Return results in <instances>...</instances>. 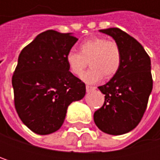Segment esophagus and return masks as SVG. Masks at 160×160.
I'll list each match as a JSON object with an SVG mask.
<instances>
[{"instance_id": "1", "label": "esophagus", "mask_w": 160, "mask_h": 160, "mask_svg": "<svg viewBox=\"0 0 160 160\" xmlns=\"http://www.w3.org/2000/svg\"><path fill=\"white\" fill-rule=\"evenodd\" d=\"M94 89H96L95 87H92V86H89V85H86V91L89 92H91V91H92V90H94Z\"/></svg>"}]
</instances>
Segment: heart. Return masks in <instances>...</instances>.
I'll return each mask as SVG.
<instances>
[{"label": "heart", "instance_id": "obj_1", "mask_svg": "<svg viewBox=\"0 0 160 160\" xmlns=\"http://www.w3.org/2000/svg\"><path fill=\"white\" fill-rule=\"evenodd\" d=\"M79 52L70 51L66 55L67 65L74 75L80 77L89 61L91 68L84 74L83 80L94 83L104 78H112L120 68L122 53L120 47L114 41L95 37L82 42Z\"/></svg>", "mask_w": 160, "mask_h": 160}]
</instances>
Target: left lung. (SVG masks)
Returning <instances> with one entry per match:
<instances>
[{
	"label": "left lung",
	"instance_id": "1",
	"mask_svg": "<svg viewBox=\"0 0 160 160\" xmlns=\"http://www.w3.org/2000/svg\"><path fill=\"white\" fill-rule=\"evenodd\" d=\"M111 36L122 53L118 73L98 89L105 94V103L94 112L93 120L104 132L121 135L133 130L141 121L152 92L151 60L144 47L132 36L118 28L100 29Z\"/></svg>",
	"mask_w": 160,
	"mask_h": 160
}]
</instances>
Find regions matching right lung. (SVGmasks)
<instances>
[{
    "label": "right lung",
    "instance_id": "1",
    "mask_svg": "<svg viewBox=\"0 0 160 160\" xmlns=\"http://www.w3.org/2000/svg\"><path fill=\"white\" fill-rule=\"evenodd\" d=\"M78 39L71 33L46 30L18 56L12 78L15 107L22 122L41 135L52 133L64 123L68 106L82 99L85 83L66 62Z\"/></svg>",
    "mask_w": 160,
    "mask_h": 160
}]
</instances>
